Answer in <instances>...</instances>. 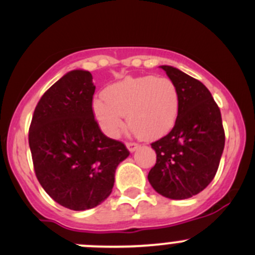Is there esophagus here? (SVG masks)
Wrapping results in <instances>:
<instances>
[{
	"instance_id": "esophagus-1",
	"label": "esophagus",
	"mask_w": 255,
	"mask_h": 255,
	"mask_svg": "<svg viewBox=\"0 0 255 255\" xmlns=\"http://www.w3.org/2000/svg\"><path fill=\"white\" fill-rule=\"evenodd\" d=\"M139 144L135 143V142H127V148L129 149V152H134L135 149L138 148Z\"/></svg>"
}]
</instances>
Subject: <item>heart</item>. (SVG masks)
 I'll return each mask as SVG.
<instances>
[{"instance_id": "b5f03b06", "label": "heart", "mask_w": 255, "mask_h": 255, "mask_svg": "<svg viewBox=\"0 0 255 255\" xmlns=\"http://www.w3.org/2000/svg\"><path fill=\"white\" fill-rule=\"evenodd\" d=\"M180 93L171 79L154 75L129 77L104 89L103 99L93 102V113L101 129L117 138L125 128L123 116L143 139L160 138L176 125Z\"/></svg>"}]
</instances>
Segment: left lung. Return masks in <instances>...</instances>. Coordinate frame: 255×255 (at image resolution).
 Here are the masks:
<instances>
[{
  "instance_id": "1",
  "label": "left lung",
  "mask_w": 255,
  "mask_h": 255,
  "mask_svg": "<svg viewBox=\"0 0 255 255\" xmlns=\"http://www.w3.org/2000/svg\"><path fill=\"white\" fill-rule=\"evenodd\" d=\"M180 93L177 121L168 134L151 143L156 165L148 181L162 196L184 200L215 177L225 144L221 113L208 88L172 66L162 65Z\"/></svg>"
}]
</instances>
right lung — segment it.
I'll use <instances>...</instances> for the list:
<instances>
[{"mask_svg": "<svg viewBox=\"0 0 255 255\" xmlns=\"http://www.w3.org/2000/svg\"><path fill=\"white\" fill-rule=\"evenodd\" d=\"M89 71L73 70L49 88L28 129L34 170L42 189L70 210L95 208L111 195L117 166L129 156L107 137L93 113Z\"/></svg>", "mask_w": 255, "mask_h": 255, "instance_id": "add662e5", "label": "right lung"}]
</instances>
